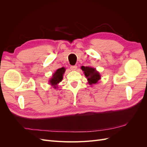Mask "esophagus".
I'll list each match as a JSON object with an SVG mask.
<instances>
[{
  "label": "esophagus",
  "instance_id": "1",
  "mask_svg": "<svg viewBox=\"0 0 147 147\" xmlns=\"http://www.w3.org/2000/svg\"><path fill=\"white\" fill-rule=\"evenodd\" d=\"M77 68V65H72L70 67V69L72 70H75Z\"/></svg>",
  "mask_w": 147,
  "mask_h": 147
}]
</instances>
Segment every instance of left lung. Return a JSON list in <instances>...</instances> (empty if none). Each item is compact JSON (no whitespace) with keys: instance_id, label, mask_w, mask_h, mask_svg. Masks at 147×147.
<instances>
[{"instance_id":"8db88e82","label":"left lung","mask_w":147,"mask_h":147,"mask_svg":"<svg viewBox=\"0 0 147 147\" xmlns=\"http://www.w3.org/2000/svg\"><path fill=\"white\" fill-rule=\"evenodd\" d=\"M82 70L84 72V75L86 76L88 83H90V84H96L100 79V74L94 68L88 66H82Z\"/></svg>"}]
</instances>
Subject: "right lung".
<instances>
[{"label": "right lung", "mask_w": 147, "mask_h": 147, "mask_svg": "<svg viewBox=\"0 0 147 147\" xmlns=\"http://www.w3.org/2000/svg\"><path fill=\"white\" fill-rule=\"evenodd\" d=\"M65 69L64 67L59 68L53 75L52 78L49 80L50 84L55 88H56L57 84L60 83L63 78V75L65 72Z\"/></svg>", "instance_id": "add662e5"}]
</instances>
